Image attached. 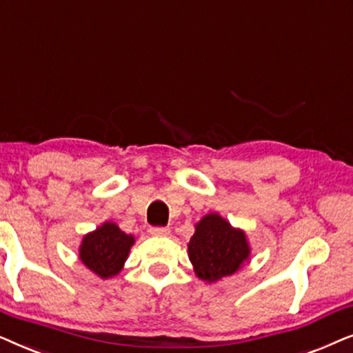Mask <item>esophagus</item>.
I'll return each instance as SVG.
<instances>
[{"mask_svg":"<svg viewBox=\"0 0 353 353\" xmlns=\"http://www.w3.org/2000/svg\"><path fill=\"white\" fill-rule=\"evenodd\" d=\"M171 229L163 228V225H154V228H150V234L152 236H169Z\"/></svg>","mask_w":353,"mask_h":353,"instance_id":"1","label":"esophagus"}]
</instances>
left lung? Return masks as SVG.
Masks as SVG:
<instances>
[{"label":"left lung","instance_id":"8db88e82","mask_svg":"<svg viewBox=\"0 0 353 353\" xmlns=\"http://www.w3.org/2000/svg\"><path fill=\"white\" fill-rule=\"evenodd\" d=\"M250 256V245L242 229L232 228L218 213H210L195 224L189 242V258L195 274L206 283L231 276Z\"/></svg>","mask_w":353,"mask_h":353}]
</instances>
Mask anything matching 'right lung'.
Listing matches in <instances>:
<instances>
[{
  "label": "right lung",
  "instance_id": "1",
  "mask_svg": "<svg viewBox=\"0 0 353 353\" xmlns=\"http://www.w3.org/2000/svg\"><path fill=\"white\" fill-rule=\"evenodd\" d=\"M134 242V236L122 232L116 223L106 221L95 231L83 236L79 258L100 278H112L124 266Z\"/></svg>",
  "mask_w": 353,
  "mask_h": 353
}]
</instances>
